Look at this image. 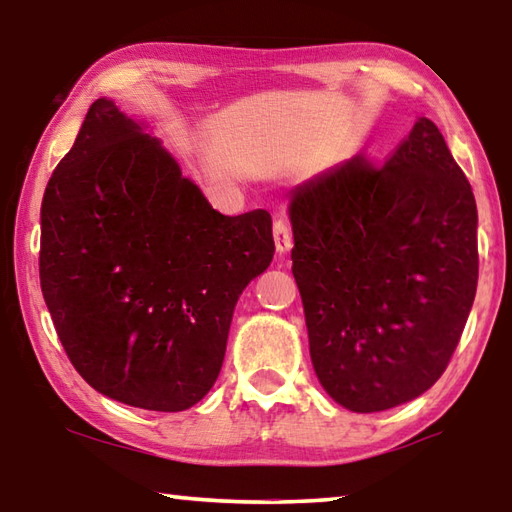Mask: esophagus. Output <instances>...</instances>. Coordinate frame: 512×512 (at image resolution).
I'll use <instances>...</instances> for the list:
<instances>
[{"label": "esophagus", "mask_w": 512, "mask_h": 512, "mask_svg": "<svg viewBox=\"0 0 512 512\" xmlns=\"http://www.w3.org/2000/svg\"><path fill=\"white\" fill-rule=\"evenodd\" d=\"M273 239H275L277 253H287V250L293 244L291 225H289V219H287V214H284V212H280V214L275 216V221H273Z\"/></svg>", "instance_id": "esophagus-1"}]
</instances>
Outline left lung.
Returning <instances> with one entry per match:
<instances>
[{
    "label": "left lung",
    "instance_id": "8db88e82",
    "mask_svg": "<svg viewBox=\"0 0 512 512\" xmlns=\"http://www.w3.org/2000/svg\"><path fill=\"white\" fill-rule=\"evenodd\" d=\"M291 250L311 363L345 409H393L449 366L479 280L476 201L420 117L386 162L366 153L293 189Z\"/></svg>",
    "mask_w": 512,
    "mask_h": 512
}]
</instances>
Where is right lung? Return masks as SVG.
I'll list each match as a JSON object with an SVG mask.
<instances>
[{
	"label": "right lung",
	"instance_id": "right-lung-1",
	"mask_svg": "<svg viewBox=\"0 0 512 512\" xmlns=\"http://www.w3.org/2000/svg\"><path fill=\"white\" fill-rule=\"evenodd\" d=\"M40 287L72 366L112 400L185 411L219 377L230 320L271 264V214L212 210L110 99L42 198Z\"/></svg>",
	"mask_w": 512,
	"mask_h": 512
}]
</instances>
